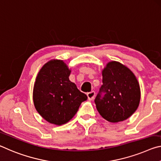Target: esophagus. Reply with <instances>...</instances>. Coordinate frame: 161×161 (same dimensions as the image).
Listing matches in <instances>:
<instances>
[{"label": "esophagus", "instance_id": "34e87169", "mask_svg": "<svg viewBox=\"0 0 161 161\" xmlns=\"http://www.w3.org/2000/svg\"><path fill=\"white\" fill-rule=\"evenodd\" d=\"M87 96H88V98L89 101H92L95 98V96H96V92L95 91H91L90 93H87Z\"/></svg>", "mask_w": 161, "mask_h": 161}]
</instances>
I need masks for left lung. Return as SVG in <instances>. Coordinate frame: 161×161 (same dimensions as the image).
Listing matches in <instances>:
<instances>
[{"instance_id": "left-lung-1", "label": "left lung", "mask_w": 161, "mask_h": 161, "mask_svg": "<svg viewBox=\"0 0 161 161\" xmlns=\"http://www.w3.org/2000/svg\"><path fill=\"white\" fill-rule=\"evenodd\" d=\"M103 85L95 103L101 116L110 123L128 119L141 101L140 85L129 68L118 61H110L102 70ZM103 92V97H101Z\"/></svg>"}]
</instances>
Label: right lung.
<instances>
[{"instance_id": "right-lung-1", "label": "right lung", "mask_w": 161, "mask_h": 161, "mask_svg": "<svg viewBox=\"0 0 161 161\" xmlns=\"http://www.w3.org/2000/svg\"><path fill=\"white\" fill-rule=\"evenodd\" d=\"M71 70L63 60L53 59L39 70L33 86V103L42 118L61 125L75 115L81 103L88 99L69 80Z\"/></svg>"}]
</instances>
